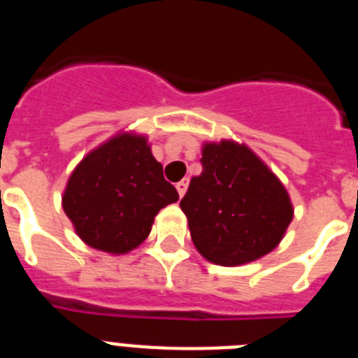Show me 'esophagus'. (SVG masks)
<instances>
[{"instance_id": "esophagus-1", "label": "esophagus", "mask_w": 358, "mask_h": 358, "mask_svg": "<svg viewBox=\"0 0 358 358\" xmlns=\"http://www.w3.org/2000/svg\"><path fill=\"white\" fill-rule=\"evenodd\" d=\"M177 192H179V197H182V195L186 194V189H188V179H182V181H179L176 185Z\"/></svg>"}]
</instances>
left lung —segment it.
Masks as SVG:
<instances>
[{
  "mask_svg": "<svg viewBox=\"0 0 358 358\" xmlns=\"http://www.w3.org/2000/svg\"><path fill=\"white\" fill-rule=\"evenodd\" d=\"M202 173L192 177L181 210L195 248L224 267L273 251L292 220L285 186L251 148L235 141L204 143Z\"/></svg>",
  "mask_w": 358,
  "mask_h": 358,
  "instance_id": "1",
  "label": "left lung"
}]
</instances>
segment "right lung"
I'll return each mask as SVG.
<instances>
[{
    "label": "right lung",
    "mask_w": 358,
    "mask_h": 358,
    "mask_svg": "<svg viewBox=\"0 0 358 358\" xmlns=\"http://www.w3.org/2000/svg\"><path fill=\"white\" fill-rule=\"evenodd\" d=\"M179 194L163 177L147 138L123 134L91 150L69 176L62 208L87 245L125 255L148 236L154 217Z\"/></svg>",
    "instance_id": "right-lung-1"
}]
</instances>
